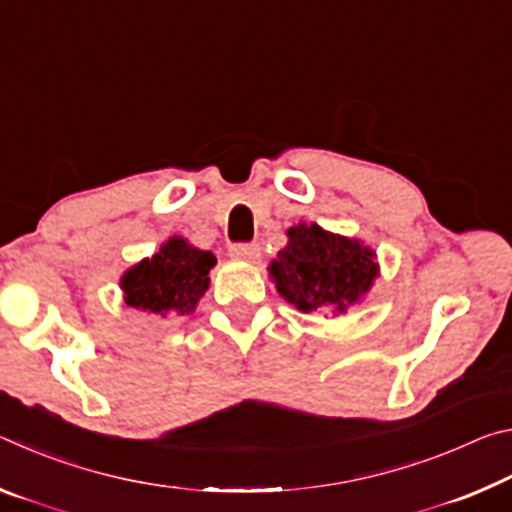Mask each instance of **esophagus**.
<instances>
[{
  "instance_id": "esophagus-1",
  "label": "esophagus",
  "mask_w": 512,
  "mask_h": 512,
  "mask_svg": "<svg viewBox=\"0 0 512 512\" xmlns=\"http://www.w3.org/2000/svg\"><path fill=\"white\" fill-rule=\"evenodd\" d=\"M230 257L235 259H246V262H255L259 259V246L257 244H235L230 246Z\"/></svg>"
}]
</instances>
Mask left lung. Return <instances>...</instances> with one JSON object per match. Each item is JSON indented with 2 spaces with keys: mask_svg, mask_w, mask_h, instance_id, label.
I'll list each match as a JSON object with an SVG mask.
<instances>
[{
  "mask_svg": "<svg viewBox=\"0 0 512 512\" xmlns=\"http://www.w3.org/2000/svg\"><path fill=\"white\" fill-rule=\"evenodd\" d=\"M287 246L268 264L280 296L305 314L345 316L368 296L379 277L377 253L357 237H343L300 221L287 230Z\"/></svg>",
  "mask_w": 512,
  "mask_h": 512,
  "instance_id": "left-lung-1",
  "label": "left lung"
}]
</instances>
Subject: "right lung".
Returning <instances> with one entry per match:
<instances>
[{
    "label": "right lung",
    "instance_id": "obj_1",
    "mask_svg": "<svg viewBox=\"0 0 512 512\" xmlns=\"http://www.w3.org/2000/svg\"><path fill=\"white\" fill-rule=\"evenodd\" d=\"M216 257L210 250L189 244L185 237H169L153 257L126 268L119 277L128 307L160 318L194 314L210 289V271Z\"/></svg>",
    "mask_w": 512,
    "mask_h": 512
}]
</instances>
